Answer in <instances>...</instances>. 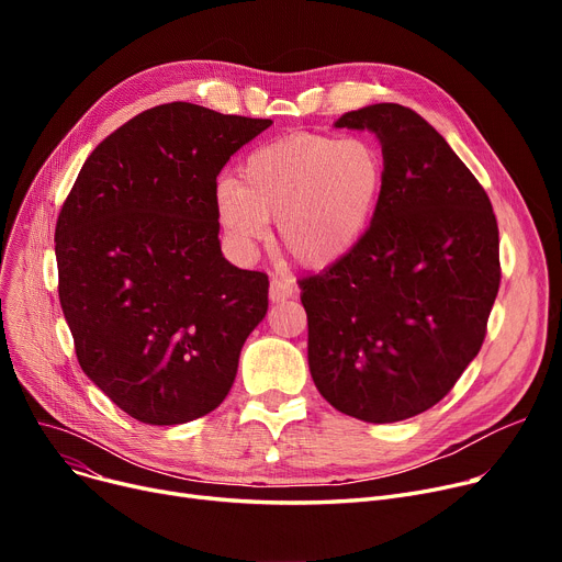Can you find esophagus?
<instances>
[{
	"label": "esophagus",
	"instance_id": "esophagus-1",
	"mask_svg": "<svg viewBox=\"0 0 562 562\" xmlns=\"http://www.w3.org/2000/svg\"><path fill=\"white\" fill-rule=\"evenodd\" d=\"M291 293H293V284L284 282L282 278H271V286H269L271 303H284L286 299H291Z\"/></svg>",
	"mask_w": 562,
	"mask_h": 562
}]
</instances>
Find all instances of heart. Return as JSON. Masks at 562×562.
I'll use <instances>...</instances> for the list:
<instances>
[{
    "label": "heart",
    "instance_id": "1",
    "mask_svg": "<svg viewBox=\"0 0 562 562\" xmlns=\"http://www.w3.org/2000/svg\"><path fill=\"white\" fill-rule=\"evenodd\" d=\"M385 187V159L367 138L293 134L244 159L241 182L221 177V227L250 250L278 218L282 248L305 269H328L362 239Z\"/></svg>",
    "mask_w": 562,
    "mask_h": 562
}]
</instances>
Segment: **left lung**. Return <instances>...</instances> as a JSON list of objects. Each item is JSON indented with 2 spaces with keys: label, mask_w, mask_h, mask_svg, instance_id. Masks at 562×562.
Listing matches in <instances>:
<instances>
[{
  "label": "left lung",
  "mask_w": 562,
  "mask_h": 562,
  "mask_svg": "<svg viewBox=\"0 0 562 562\" xmlns=\"http://www.w3.org/2000/svg\"><path fill=\"white\" fill-rule=\"evenodd\" d=\"M335 127L375 134L385 187L356 248L301 282L307 362L333 407L394 424L445 398L479 356L498 227L476 177L419 113L380 102Z\"/></svg>",
  "instance_id": "left-lung-1"
}]
</instances>
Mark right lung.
Returning a JSON list of instances; mask_svg holds the SVG:
<instances>
[{
  "instance_id": "right-lung-1",
  "label": "right lung",
  "mask_w": 562,
  "mask_h": 562,
  "mask_svg": "<svg viewBox=\"0 0 562 562\" xmlns=\"http://www.w3.org/2000/svg\"><path fill=\"white\" fill-rule=\"evenodd\" d=\"M269 117L189 102L106 136L56 221L58 299L83 373L150 426L210 415L269 310V278L223 257L214 187Z\"/></svg>"
}]
</instances>
